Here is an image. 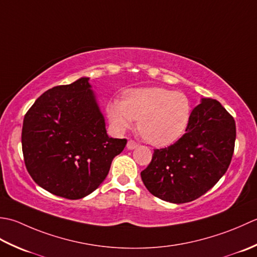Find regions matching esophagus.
Here are the masks:
<instances>
[{
	"mask_svg": "<svg viewBox=\"0 0 257 257\" xmlns=\"http://www.w3.org/2000/svg\"><path fill=\"white\" fill-rule=\"evenodd\" d=\"M136 146H138V143H136L135 141H133V140H130L128 142H127V144H126V148L128 150H134Z\"/></svg>",
	"mask_w": 257,
	"mask_h": 257,
	"instance_id": "obj_1",
	"label": "esophagus"
}]
</instances>
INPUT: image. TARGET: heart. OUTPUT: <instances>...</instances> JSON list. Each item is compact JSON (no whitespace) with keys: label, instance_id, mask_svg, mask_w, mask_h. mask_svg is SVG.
I'll use <instances>...</instances> for the list:
<instances>
[{"label":"heart","instance_id":"1","mask_svg":"<svg viewBox=\"0 0 257 257\" xmlns=\"http://www.w3.org/2000/svg\"><path fill=\"white\" fill-rule=\"evenodd\" d=\"M109 121L119 132L138 119L141 136L149 143L163 146L184 134L191 118V103L185 94L167 88H138L113 101L107 108Z\"/></svg>","mask_w":257,"mask_h":257}]
</instances>
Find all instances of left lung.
Masks as SVG:
<instances>
[{
    "label": "left lung",
    "instance_id": "left-lung-1",
    "mask_svg": "<svg viewBox=\"0 0 257 257\" xmlns=\"http://www.w3.org/2000/svg\"><path fill=\"white\" fill-rule=\"evenodd\" d=\"M236 126L216 99L203 98L193 109L185 134L154 150L141 177L151 194L171 203H187L211 190L226 173L234 153Z\"/></svg>",
    "mask_w": 257,
    "mask_h": 257
}]
</instances>
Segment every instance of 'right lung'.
Instances as JSON below:
<instances>
[{
	"label": "right lung",
	"mask_w": 257,
	"mask_h": 257,
	"mask_svg": "<svg viewBox=\"0 0 257 257\" xmlns=\"http://www.w3.org/2000/svg\"><path fill=\"white\" fill-rule=\"evenodd\" d=\"M126 142L106 134L88 77L50 88L24 116L26 170L36 184L67 200L95 191Z\"/></svg>",
	"instance_id": "right-lung-1"
}]
</instances>
